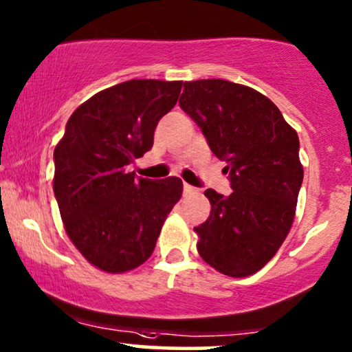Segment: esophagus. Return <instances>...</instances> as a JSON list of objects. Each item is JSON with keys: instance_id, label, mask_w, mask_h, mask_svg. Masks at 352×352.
Returning a JSON list of instances; mask_svg holds the SVG:
<instances>
[{"instance_id": "34e87169", "label": "esophagus", "mask_w": 352, "mask_h": 352, "mask_svg": "<svg viewBox=\"0 0 352 352\" xmlns=\"http://www.w3.org/2000/svg\"><path fill=\"white\" fill-rule=\"evenodd\" d=\"M195 192V189L192 186H189V184H184V194L186 195H190V194H194Z\"/></svg>"}]
</instances>
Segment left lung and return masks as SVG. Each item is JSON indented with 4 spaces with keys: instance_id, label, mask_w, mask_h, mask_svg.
I'll list each match as a JSON object with an SVG mask.
<instances>
[{
    "instance_id": "1",
    "label": "left lung",
    "mask_w": 352,
    "mask_h": 352,
    "mask_svg": "<svg viewBox=\"0 0 352 352\" xmlns=\"http://www.w3.org/2000/svg\"><path fill=\"white\" fill-rule=\"evenodd\" d=\"M179 104L228 163L232 187L230 195L205 190L212 212L194 228L197 252L223 275H254L293 226L304 177L298 132L270 98L230 80L184 82Z\"/></svg>"
}]
</instances>
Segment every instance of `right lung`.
I'll list each match as a JSON object with an SVG mask.
<instances>
[{"instance_id":"right-lung-1","label":"right lung","mask_w":352,"mask_h":352,"mask_svg":"<svg viewBox=\"0 0 352 352\" xmlns=\"http://www.w3.org/2000/svg\"><path fill=\"white\" fill-rule=\"evenodd\" d=\"M182 80L132 79L95 94L72 113L54 147L53 190L65 230L89 263L126 273L152 255L179 177L135 179L127 166L148 152Z\"/></svg>"}]
</instances>
